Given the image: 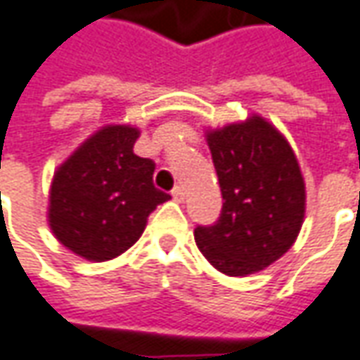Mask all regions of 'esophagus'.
Returning <instances> with one entry per match:
<instances>
[{
  "instance_id": "esophagus-1",
  "label": "esophagus",
  "mask_w": 360,
  "mask_h": 360,
  "mask_svg": "<svg viewBox=\"0 0 360 360\" xmlns=\"http://www.w3.org/2000/svg\"><path fill=\"white\" fill-rule=\"evenodd\" d=\"M171 195H173V199H175L177 203H181V201L185 199V189H183V187H175V189L171 191Z\"/></svg>"
}]
</instances>
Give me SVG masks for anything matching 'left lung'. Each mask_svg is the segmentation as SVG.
Returning a JSON list of instances; mask_svg holds the SVG:
<instances>
[{
    "instance_id": "1",
    "label": "left lung",
    "mask_w": 360,
    "mask_h": 360,
    "mask_svg": "<svg viewBox=\"0 0 360 360\" xmlns=\"http://www.w3.org/2000/svg\"><path fill=\"white\" fill-rule=\"evenodd\" d=\"M224 207L197 226L199 252L227 276H248L282 258L304 221L306 189L288 141L258 115L207 133Z\"/></svg>"
}]
</instances>
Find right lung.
I'll return each instance as SVG.
<instances>
[{"instance_id": "obj_1", "label": "right lung", "mask_w": 360, "mask_h": 360, "mask_svg": "<svg viewBox=\"0 0 360 360\" xmlns=\"http://www.w3.org/2000/svg\"><path fill=\"white\" fill-rule=\"evenodd\" d=\"M139 129L110 124L58 167L48 221L58 242L92 262L120 256L171 195L153 185L155 163L133 153Z\"/></svg>"}]
</instances>
